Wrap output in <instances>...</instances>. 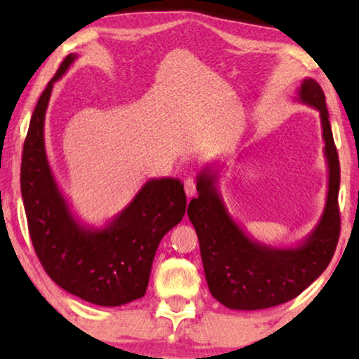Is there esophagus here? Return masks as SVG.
<instances>
[{"label":"esophagus","mask_w":359,"mask_h":359,"mask_svg":"<svg viewBox=\"0 0 359 359\" xmlns=\"http://www.w3.org/2000/svg\"><path fill=\"white\" fill-rule=\"evenodd\" d=\"M184 185H185V193H187L188 198H191V196H194V194H196V191H198L196 190V179L188 177V179H185Z\"/></svg>","instance_id":"1"}]
</instances>
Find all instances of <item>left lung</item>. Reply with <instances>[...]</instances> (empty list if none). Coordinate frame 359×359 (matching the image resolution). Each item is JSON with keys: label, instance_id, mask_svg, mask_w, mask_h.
Returning a JSON list of instances; mask_svg holds the SVG:
<instances>
[{"label": "left lung", "instance_id": "obj_1", "mask_svg": "<svg viewBox=\"0 0 359 359\" xmlns=\"http://www.w3.org/2000/svg\"><path fill=\"white\" fill-rule=\"evenodd\" d=\"M299 101L318 109L327 160V198L315 229L294 248H274L248 238L229 217L217 190V172L198 175V198L188 204L212 296L228 309L259 311L288 302L323 274L340 234V166L325 93L313 79H304Z\"/></svg>", "mask_w": 359, "mask_h": 359}]
</instances>
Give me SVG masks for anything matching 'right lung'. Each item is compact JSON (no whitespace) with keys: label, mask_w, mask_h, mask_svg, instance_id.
<instances>
[{"label":"right lung","mask_w":359,"mask_h":359,"mask_svg":"<svg viewBox=\"0 0 359 359\" xmlns=\"http://www.w3.org/2000/svg\"><path fill=\"white\" fill-rule=\"evenodd\" d=\"M76 55L47 83L23 144L20 188L29 238L47 276L81 299L104 307L139 299L147 290L158 244L185 215L177 179H151L106 228H85L72 217L48 166L44 120L50 93Z\"/></svg>","instance_id":"1"}]
</instances>
